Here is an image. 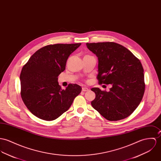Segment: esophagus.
Segmentation results:
<instances>
[{"mask_svg":"<svg viewBox=\"0 0 161 161\" xmlns=\"http://www.w3.org/2000/svg\"><path fill=\"white\" fill-rule=\"evenodd\" d=\"M89 90V89L87 87H83L82 88V91L83 92H87Z\"/></svg>","mask_w":161,"mask_h":161,"instance_id":"obj_1","label":"esophagus"}]
</instances>
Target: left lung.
Wrapping results in <instances>:
<instances>
[{"instance_id": "left-lung-1", "label": "left lung", "mask_w": 161, "mask_h": 161, "mask_svg": "<svg viewBox=\"0 0 161 161\" xmlns=\"http://www.w3.org/2000/svg\"><path fill=\"white\" fill-rule=\"evenodd\" d=\"M88 48L98 59V84H111L107 92L92 88L95 98L92 107L110 121L129 117L141 102L145 90L143 68L125 47L113 42L87 43Z\"/></svg>"}]
</instances>
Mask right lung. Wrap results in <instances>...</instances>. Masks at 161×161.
I'll list each match as a JSON object with an SVG mask.
<instances>
[{"label":"right lung","instance_id":"right-lung-1","mask_svg":"<svg viewBox=\"0 0 161 161\" xmlns=\"http://www.w3.org/2000/svg\"><path fill=\"white\" fill-rule=\"evenodd\" d=\"M81 43L51 44L36 51L23 66L20 74L21 97L31 113L45 120H53L68 110L81 92L77 84L66 90L58 76L66 68L69 56Z\"/></svg>","mask_w":161,"mask_h":161}]
</instances>
